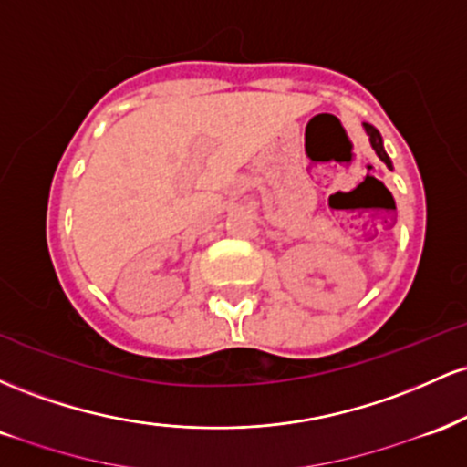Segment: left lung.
<instances>
[{
    "label": "left lung",
    "instance_id": "8db88e82",
    "mask_svg": "<svg viewBox=\"0 0 467 467\" xmlns=\"http://www.w3.org/2000/svg\"><path fill=\"white\" fill-rule=\"evenodd\" d=\"M364 130H367V133H368V140H371V147L375 149V153H378V158L382 160V162L387 164L389 169H393V164H390V158L382 147V136H379V131L375 130L373 125H368V122H364Z\"/></svg>",
    "mask_w": 467,
    "mask_h": 467
}]
</instances>
